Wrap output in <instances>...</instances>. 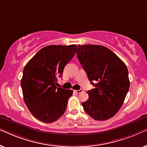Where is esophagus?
Returning a JSON list of instances; mask_svg holds the SVG:
<instances>
[{"instance_id": "34e87169", "label": "esophagus", "mask_w": 147, "mask_h": 147, "mask_svg": "<svg viewBox=\"0 0 147 147\" xmlns=\"http://www.w3.org/2000/svg\"><path fill=\"white\" fill-rule=\"evenodd\" d=\"M82 92H83V90H82V89H80V90H75V92L76 94H80Z\"/></svg>"}]
</instances>
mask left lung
Segmentation results:
<instances>
[{
	"label": "left lung",
	"mask_w": 147,
	"mask_h": 147,
	"mask_svg": "<svg viewBox=\"0 0 147 147\" xmlns=\"http://www.w3.org/2000/svg\"><path fill=\"white\" fill-rule=\"evenodd\" d=\"M77 55L92 85L95 86L88 92L87 101L82 102L84 111L96 120L109 119L121 108L129 90L125 63L102 45H79Z\"/></svg>",
	"instance_id": "1"
}]
</instances>
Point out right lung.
Here are the masks:
<instances>
[{
  "mask_svg": "<svg viewBox=\"0 0 147 147\" xmlns=\"http://www.w3.org/2000/svg\"><path fill=\"white\" fill-rule=\"evenodd\" d=\"M76 49V45L46 46L24 67L21 81L24 101L31 113L40 121L55 122L65 112L73 90L55 85Z\"/></svg>",
  "mask_w": 147,
  "mask_h": 147,
  "instance_id": "1",
  "label": "right lung"
}]
</instances>
